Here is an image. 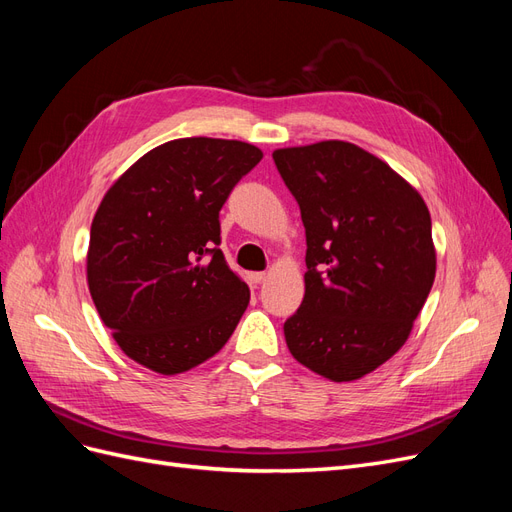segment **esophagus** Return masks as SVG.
<instances>
[{
    "instance_id": "34e87169",
    "label": "esophagus",
    "mask_w": 512,
    "mask_h": 512,
    "mask_svg": "<svg viewBox=\"0 0 512 512\" xmlns=\"http://www.w3.org/2000/svg\"><path fill=\"white\" fill-rule=\"evenodd\" d=\"M262 280H265V273H262V271H252V273H247V282H250L252 286H258Z\"/></svg>"
}]
</instances>
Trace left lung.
<instances>
[{
    "label": "left lung",
    "mask_w": 512,
    "mask_h": 512,
    "mask_svg": "<svg viewBox=\"0 0 512 512\" xmlns=\"http://www.w3.org/2000/svg\"><path fill=\"white\" fill-rule=\"evenodd\" d=\"M305 226V297L284 322L290 354L333 382L378 369L406 344L436 277L425 200L346 141L275 149Z\"/></svg>",
    "instance_id": "obj_1"
}]
</instances>
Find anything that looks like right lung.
<instances>
[{
  "instance_id": "right-lung-1",
  "label": "right lung",
  "mask_w": 512,
  "mask_h": 512,
  "mask_svg": "<svg viewBox=\"0 0 512 512\" xmlns=\"http://www.w3.org/2000/svg\"><path fill=\"white\" fill-rule=\"evenodd\" d=\"M262 160L250 143L177 138L134 162L91 222L87 284L132 361L183 374L220 352L250 288L220 250V209Z\"/></svg>"
}]
</instances>
